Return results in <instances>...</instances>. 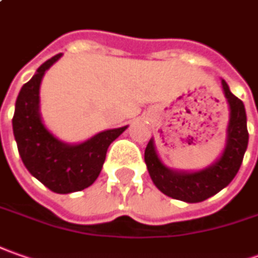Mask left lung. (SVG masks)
<instances>
[{
    "instance_id": "8db88e82",
    "label": "left lung",
    "mask_w": 258,
    "mask_h": 258,
    "mask_svg": "<svg viewBox=\"0 0 258 258\" xmlns=\"http://www.w3.org/2000/svg\"><path fill=\"white\" fill-rule=\"evenodd\" d=\"M221 84L230 107V120L227 125L226 147L216 163L200 171H177L168 168L160 160L153 138L147 144L144 161L150 177L157 188L171 199L185 203L207 200L227 187L240 170L248 144L245 108L243 101L230 91L224 80H221Z\"/></svg>"
}]
</instances>
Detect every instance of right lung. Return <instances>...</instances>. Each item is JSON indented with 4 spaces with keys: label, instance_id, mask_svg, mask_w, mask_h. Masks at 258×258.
<instances>
[{
    "label": "right lung",
    "instance_id": "right-lung-1",
    "mask_svg": "<svg viewBox=\"0 0 258 258\" xmlns=\"http://www.w3.org/2000/svg\"><path fill=\"white\" fill-rule=\"evenodd\" d=\"M62 54L41 66L31 80L23 85L15 101L14 137L24 165L38 181L58 194L76 192L90 187L101 173L107 150L125 127L101 131L80 144L58 140L41 120V80Z\"/></svg>",
    "mask_w": 258,
    "mask_h": 258
}]
</instances>
